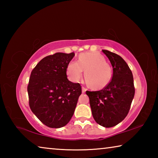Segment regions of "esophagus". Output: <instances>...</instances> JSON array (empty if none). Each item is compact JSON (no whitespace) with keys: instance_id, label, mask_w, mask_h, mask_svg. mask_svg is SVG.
Returning <instances> with one entry per match:
<instances>
[{"instance_id":"34e87169","label":"esophagus","mask_w":158,"mask_h":158,"mask_svg":"<svg viewBox=\"0 0 158 158\" xmlns=\"http://www.w3.org/2000/svg\"><path fill=\"white\" fill-rule=\"evenodd\" d=\"M85 91H86V89L85 87L82 86V93H85Z\"/></svg>"}]
</instances>
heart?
<instances>
[{"mask_svg": "<svg viewBox=\"0 0 158 158\" xmlns=\"http://www.w3.org/2000/svg\"><path fill=\"white\" fill-rule=\"evenodd\" d=\"M84 73L87 84L93 89H101L107 85L112 78V69L105 58L97 52H86L79 56L77 62L69 63L66 69L68 79L79 81Z\"/></svg>", "mask_w": 158, "mask_h": 158, "instance_id": "obj_1", "label": "heart"}]
</instances>
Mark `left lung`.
Masks as SVG:
<instances>
[{
  "label": "left lung",
  "mask_w": 158,
  "mask_h": 158,
  "mask_svg": "<svg viewBox=\"0 0 158 158\" xmlns=\"http://www.w3.org/2000/svg\"><path fill=\"white\" fill-rule=\"evenodd\" d=\"M113 68L109 84L98 91H87L93 118L105 127H114L123 121L135 96L132 71L120 56L102 50Z\"/></svg>",
  "instance_id": "8db88e82"
}]
</instances>
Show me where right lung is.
I'll list each match as a JSON object with an SVG mask.
<instances>
[{
    "instance_id": "obj_1",
    "label": "right lung",
    "mask_w": 158,
    "mask_h": 158,
    "mask_svg": "<svg viewBox=\"0 0 158 158\" xmlns=\"http://www.w3.org/2000/svg\"><path fill=\"white\" fill-rule=\"evenodd\" d=\"M74 53H56L40 61L32 70L28 85L29 106L42 123L52 128L70 121L81 86L69 81L66 69Z\"/></svg>"
}]
</instances>
